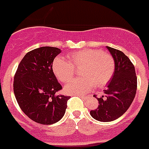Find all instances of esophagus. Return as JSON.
<instances>
[{
	"label": "esophagus",
	"mask_w": 149,
	"mask_h": 149,
	"mask_svg": "<svg viewBox=\"0 0 149 149\" xmlns=\"http://www.w3.org/2000/svg\"><path fill=\"white\" fill-rule=\"evenodd\" d=\"M80 97H81V98H82V99H86V97H84V96H80Z\"/></svg>",
	"instance_id": "esophagus-1"
}]
</instances>
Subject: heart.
Listing matches in <instances>:
<instances>
[{"instance_id":"1","label":"heart","mask_w":149,"mask_h":149,"mask_svg":"<svg viewBox=\"0 0 149 149\" xmlns=\"http://www.w3.org/2000/svg\"><path fill=\"white\" fill-rule=\"evenodd\" d=\"M68 59L58 56L52 63L54 74L61 82L66 83L74 75L75 68H81L80 78L65 85L64 92L68 95H85L92 90L95 84L104 86L113 77L115 70L113 58L101 50L84 49L72 52Z\"/></svg>"}]
</instances>
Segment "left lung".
Here are the masks:
<instances>
[{
  "mask_svg": "<svg viewBox=\"0 0 149 149\" xmlns=\"http://www.w3.org/2000/svg\"><path fill=\"white\" fill-rule=\"evenodd\" d=\"M113 58L115 70L104 95L98 98V108L91 110V116L100 122H112L122 116L135 98L137 86L135 68L123 52L106 46Z\"/></svg>",
  "mask_w": 149,
  "mask_h": 149,
  "instance_id": "8db88e82",
  "label": "left lung"
}]
</instances>
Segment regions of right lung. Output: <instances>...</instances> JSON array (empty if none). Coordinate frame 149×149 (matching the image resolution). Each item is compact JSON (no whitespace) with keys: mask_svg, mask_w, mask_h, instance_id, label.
Segmentation results:
<instances>
[{"mask_svg":"<svg viewBox=\"0 0 149 149\" xmlns=\"http://www.w3.org/2000/svg\"><path fill=\"white\" fill-rule=\"evenodd\" d=\"M61 50L41 47L26 54L17 68L13 89L22 111L34 122L51 125L65 113L70 96L55 95L62 89L52 70L54 60Z\"/></svg>","mask_w":149,"mask_h":149,"instance_id":"add662e5","label":"right lung"}]
</instances>
